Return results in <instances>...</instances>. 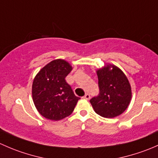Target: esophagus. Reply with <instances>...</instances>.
Wrapping results in <instances>:
<instances>
[{"instance_id":"34e87169","label":"esophagus","mask_w":158,"mask_h":158,"mask_svg":"<svg viewBox=\"0 0 158 158\" xmlns=\"http://www.w3.org/2000/svg\"><path fill=\"white\" fill-rule=\"evenodd\" d=\"M84 99H86V100H89V99L90 98V94H86L85 95H84Z\"/></svg>"}]
</instances>
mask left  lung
<instances>
[{
  "mask_svg": "<svg viewBox=\"0 0 158 158\" xmlns=\"http://www.w3.org/2000/svg\"><path fill=\"white\" fill-rule=\"evenodd\" d=\"M98 96L90 100L96 113L104 118L121 115L129 105L131 90L124 73L113 64L97 70Z\"/></svg>",
  "mask_w": 158,
  "mask_h": 158,
  "instance_id": "1",
  "label": "left lung"
}]
</instances>
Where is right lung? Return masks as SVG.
Instances as JSON below:
<instances>
[{
	"mask_svg": "<svg viewBox=\"0 0 158 158\" xmlns=\"http://www.w3.org/2000/svg\"><path fill=\"white\" fill-rule=\"evenodd\" d=\"M72 70L68 61L56 59L47 64L33 80L32 100L43 116L58 121L72 113L80 97H76L65 77Z\"/></svg>",
	"mask_w": 158,
	"mask_h": 158,
	"instance_id": "add662e5",
	"label": "right lung"
}]
</instances>
